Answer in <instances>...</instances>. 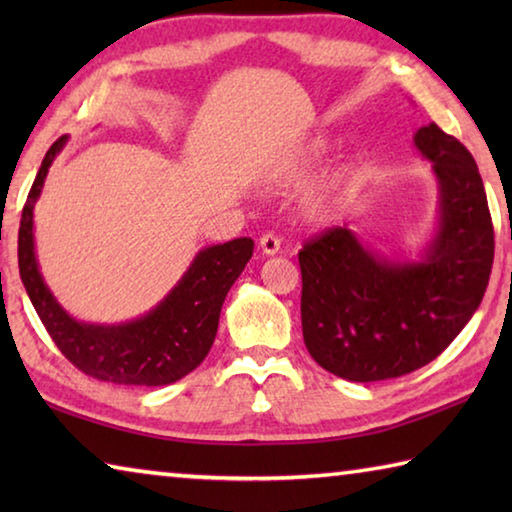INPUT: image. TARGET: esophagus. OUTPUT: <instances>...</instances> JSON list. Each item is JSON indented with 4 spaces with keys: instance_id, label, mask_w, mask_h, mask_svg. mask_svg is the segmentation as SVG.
<instances>
[{
    "instance_id": "esophagus-1",
    "label": "esophagus",
    "mask_w": 512,
    "mask_h": 512,
    "mask_svg": "<svg viewBox=\"0 0 512 512\" xmlns=\"http://www.w3.org/2000/svg\"><path fill=\"white\" fill-rule=\"evenodd\" d=\"M259 248H262L264 255H277L280 253V239H277L273 232H264V235L259 237Z\"/></svg>"
}]
</instances>
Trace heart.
<instances>
[{
  "mask_svg": "<svg viewBox=\"0 0 512 512\" xmlns=\"http://www.w3.org/2000/svg\"><path fill=\"white\" fill-rule=\"evenodd\" d=\"M327 151V137H311L309 142L296 146V149H291L284 155V158L275 164L271 176L275 183L280 185H296L298 180L305 178L307 173L325 158ZM345 185H348L345 171H334L323 180H318V183L305 194V198H302V214H305L309 221L316 223L332 219L343 201Z\"/></svg>",
  "mask_w": 512,
  "mask_h": 512,
  "instance_id": "1",
  "label": "heart"
}]
</instances>
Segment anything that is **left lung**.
Returning a JSON list of instances; mask_svg holds the SVG:
<instances>
[{"label": "left lung", "instance_id": "left-lung-1", "mask_svg": "<svg viewBox=\"0 0 512 512\" xmlns=\"http://www.w3.org/2000/svg\"><path fill=\"white\" fill-rule=\"evenodd\" d=\"M438 180V228L418 262L372 253L350 228H329L298 253L302 336L320 368L381 381L427 366L479 309L495 230L472 153L436 124L413 137Z\"/></svg>", "mask_w": 512, "mask_h": 512}]
</instances>
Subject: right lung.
Instances as JSON below:
<instances>
[{
  "label": "right lung",
  "instance_id": "1",
  "mask_svg": "<svg viewBox=\"0 0 512 512\" xmlns=\"http://www.w3.org/2000/svg\"><path fill=\"white\" fill-rule=\"evenodd\" d=\"M65 142L63 135L51 144L22 210L17 264L24 289L58 350L85 375L124 386L173 384L201 366L210 352L223 300L253 257V239L241 237L203 248L169 296L131 323L92 325L74 320L42 280L33 246V205Z\"/></svg>",
  "mask_w": 512,
  "mask_h": 512
}]
</instances>
